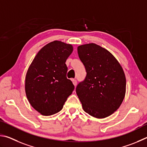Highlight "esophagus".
Wrapping results in <instances>:
<instances>
[{"mask_svg": "<svg viewBox=\"0 0 147 147\" xmlns=\"http://www.w3.org/2000/svg\"><path fill=\"white\" fill-rule=\"evenodd\" d=\"M72 83H73L74 86H77V84H78V82H77V81L76 80V79H73V80H72Z\"/></svg>", "mask_w": 147, "mask_h": 147, "instance_id": "1", "label": "esophagus"}]
</instances>
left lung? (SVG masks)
Masks as SVG:
<instances>
[{
	"instance_id": "8db88e82",
	"label": "left lung",
	"mask_w": 147,
	"mask_h": 147,
	"mask_svg": "<svg viewBox=\"0 0 147 147\" xmlns=\"http://www.w3.org/2000/svg\"><path fill=\"white\" fill-rule=\"evenodd\" d=\"M79 58L85 66L86 78L76 87L84 111L102 119L121 105L126 93V78L115 57L94 43L79 46Z\"/></svg>"
}]
</instances>
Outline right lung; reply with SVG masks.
<instances>
[{
  "label": "right lung",
  "mask_w": 147,
  "mask_h": 147,
  "mask_svg": "<svg viewBox=\"0 0 147 147\" xmlns=\"http://www.w3.org/2000/svg\"><path fill=\"white\" fill-rule=\"evenodd\" d=\"M73 46L59 40L47 44L38 51L28 69L25 92L32 107L40 114L51 115L61 111L74 90L66 78V59Z\"/></svg>",
  "instance_id": "add662e5"
}]
</instances>
